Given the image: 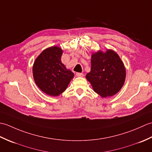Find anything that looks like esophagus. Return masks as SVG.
Instances as JSON below:
<instances>
[{
  "label": "esophagus",
  "instance_id": "obj_1",
  "mask_svg": "<svg viewBox=\"0 0 152 152\" xmlns=\"http://www.w3.org/2000/svg\"><path fill=\"white\" fill-rule=\"evenodd\" d=\"M76 76L77 77H83V73H80V72H77L76 73Z\"/></svg>",
  "mask_w": 152,
  "mask_h": 152
}]
</instances>
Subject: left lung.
<instances>
[{"mask_svg": "<svg viewBox=\"0 0 152 152\" xmlns=\"http://www.w3.org/2000/svg\"><path fill=\"white\" fill-rule=\"evenodd\" d=\"M91 69L86 78L95 93L102 97L115 95L124 84L125 68L114 51H98L91 56Z\"/></svg>", "mask_w": 152, "mask_h": 152, "instance_id": "8db88e82", "label": "left lung"}]
</instances>
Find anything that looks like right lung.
Here are the masks:
<instances>
[{
  "label": "right lung",
  "instance_id": "obj_1",
  "mask_svg": "<svg viewBox=\"0 0 152 152\" xmlns=\"http://www.w3.org/2000/svg\"><path fill=\"white\" fill-rule=\"evenodd\" d=\"M63 50L57 46L44 50L35 60L33 66L34 82L46 94L58 96L65 91L74 76L61 63Z\"/></svg>",
  "mask_w": 152,
  "mask_h": 152
}]
</instances>
